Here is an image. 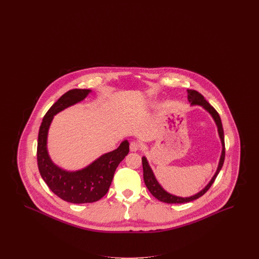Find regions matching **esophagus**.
<instances>
[{"label": "esophagus", "mask_w": 259, "mask_h": 259, "mask_svg": "<svg viewBox=\"0 0 259 259\" xmlns=\"http://www.w3.org/2000/svg\"><path fill=\"white\" fill-rule=\"evenodd\" d=\"M141 148V145H140V143H138V142H131V144H130V150L131 151H138L139 149Z\"/></svg>", "instance_id": "34e87169"}]
</instances>
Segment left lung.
<instances>
[{
    "mask_svg": "<svg viewBox=\"0 0 259 259\" xmlns=\"http://www.w3.org/2000/svg\"><path fill=\"white\" fill-rule=\"evenodd\" d=\"M187 99L188 102L190 103L191 106H201L204 110L209 112L210 116L212 117V119L214 120L215 125L218 127V132H219V136L222 142V155L220 158V162H219V166L218 169L214 172L213 177L211 178V180L209 181V184L206 185L202 190H200L198 193L189 196V197H180V196H176L172 195L171 193L167 192L162 186L160 184L157 182L154 174L152 172L149 164H148V159L146 156L142 157V162H143V170H144V182L147 185L149 192L156 198L158 199L161 202L164 203H168V204H183V203H188L191 202L193 200H196L199 197H201L202 195H204L208 190H209L210 185L213 184L215 178L218 177L219 172L222 170V165L224 162V157H225V147H224V134H223V128H222V120L221 117L218 113V111H215L209 103L205 100L203 97V95H201L199 92L196 90H191V89H187Z\"/></svg>",
    "mask_w": 259,
    "mask_h": 259,
    "instance_id": "left-lung-1",
    "label": "left lung"
}]
</instances>
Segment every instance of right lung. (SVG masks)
<instances>
[{
	"label": "right lung",
	"instance_id": "add662e5",
	"mask_svg": "<svg viewBox=\"0 0 259 259\" xmlns=\"http://www.w3.org/2000/svg\"><path fill=\"white\" fill-rule=\"evenodd\" d=\"M90 92V89H72L62 95L44 116L37 137V167L42 180L54 194L74 204L93 203L104 197L118 164L129 152V143L125 140L116 149L101 155L77 171H66L51 160L48 150V136L54 115L81 102Z\"/></svg>",
	"mask_w": 259,
	"mask_h": 259
}]
</instances>
